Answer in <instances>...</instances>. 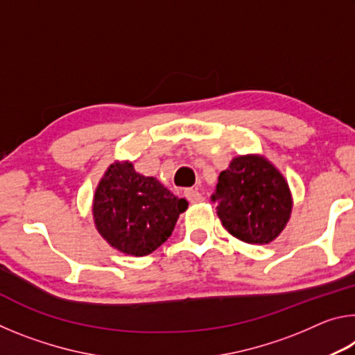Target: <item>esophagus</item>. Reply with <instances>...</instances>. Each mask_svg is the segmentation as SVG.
I'll return each instance as SVG.
<instances>
[{
	"mask_svg": "<svg viewBox=\"0 0 355 355\" xmlns=\"http://www.w3.org/2000/svg\"><path fill=\"white\" fill-rule=\"evenodd\" d=\"M184 196H186V199H188L191 203H200V202H203V196L197 189H192V188L184 189Z\"/></svg>",
	"mask_w": 355,
	"mask_h": 355,
	"instance_id": "1",
	"label": "esophagus"
}]
</instances>
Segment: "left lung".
Here are the masks:
<instances>
[{
    "label": "left lung",
    "mask_w": 355,
    "mask_h": 355,
    "mask_svg": "<svg viewBox=\"0 0 355 355\" xmlns=\"http://www.w3.org/2000/svg\"><path fill=\"white\" fill-rule=\"evenodd\" d=\"M218 216L233 236L268 244L279 236L291 214L285 178L260 156H239L220 172L213 194Z\"/></svg>",
    "instance_id": "1"
}]
</instances>
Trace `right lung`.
<instances>
[{"label":"right lung","instance_id":"right-lung-1","mask_svg":"<svg viewBox=\"0 0 355 355\" xmlns=\"http://www.w3.org/2000/svg\"><path fill=\"white\" fill-rule=\"evenodd\" d=\"M188 202L178 199L153 177L131 163L111 164L94 197V219L100 235L127 255L152 254L167 241Z\"/></svg>","mask_w":355,"mask_h":355}]
</instances>
